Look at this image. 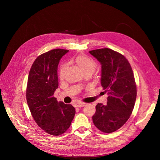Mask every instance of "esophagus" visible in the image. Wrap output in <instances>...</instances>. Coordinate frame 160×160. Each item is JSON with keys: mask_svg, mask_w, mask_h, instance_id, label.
Here are the masks:
<instances>
[{"mask_svg": "<svg viewBox=\"0 0 160 160\" xmlns=\"http://www.w3.org/2000/svg\"><path fill=\"white\" fill-rule=\"evenodd\" d=\"M85 105V103H75V106L77 108H82V107H84Z\"/></svg>", "mask_w": 160, "mask_h": 160, "instance_id": "1", "label": "esophagus"}]
</instances>
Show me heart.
Segmentation results:
<instances>
[{"instance_id": "heart-1", "label": "heart", "mask_w": 160, "mask_h": 160, "mask_svg": "<svg viewBox=\"0 0 160 160\" xmlns=\"http://www.w3.org/2000/svg\"><path fill=\"white\" fill-rule=\"evenodd\" d=\"M74 61L76 65L79 67L81 71L82 72V73L83 75H91L95 71V69H97V67H98L97 62L94 60L91 59L90 58L83 55L77 56ZM66 71L67 66L65 65H62L60 67L59 72L60 79H62L64 78L66 73Z\"/></svg>"}]
</instances>
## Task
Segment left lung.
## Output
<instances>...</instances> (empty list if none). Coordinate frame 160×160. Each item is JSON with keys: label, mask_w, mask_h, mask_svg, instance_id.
<instances>
[{"label": "left lung", "mask_w": 160, "mask_h": 160, "mask_svg": "<svg viewBox=\"0 0 160 160\" xmlns=\"http://www.w3.org/2000/svg\"><path fill=\"white\" fill-rule=\"evenodd\" d=\"M89 52L101 62V86L109 95L107 104L96 105L92 119L101 132L112 133L132 113L137 96L134 75L128 59L117 51L104 48Z\"/></svg>", "instance_id": "1"}]
</instances>
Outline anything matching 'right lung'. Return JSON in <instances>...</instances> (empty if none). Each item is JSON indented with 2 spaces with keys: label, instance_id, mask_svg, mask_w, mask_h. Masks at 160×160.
Instances as JSON below:
<instances>
[{
  "label": "right lung",
  "instance_id": "right-lung-1",
  "mask_svg": "<svg viewBox=\"0 0 160 160\" xmlns=\"http://www.w3.org/2000/svg\"><path fill=\"white\" fill-rule=\"evenodd\" d=\"M69 50L55 49L38 56L28 74L27 101L34 120L42 129L59 135L69 129L75 109L71 104L58 102L53 95L59 86L57 67Z\"/></svg>",
  "mask_w": 160,
  "mask_h": 160
}]
</instances>
